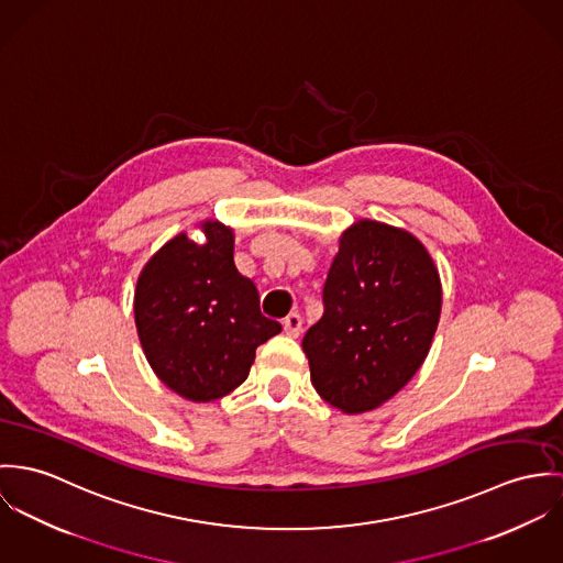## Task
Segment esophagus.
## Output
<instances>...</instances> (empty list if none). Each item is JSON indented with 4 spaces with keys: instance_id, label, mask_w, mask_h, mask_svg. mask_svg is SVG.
I'll list each match as a JSON object with an SVG mask.
<instances>
[{
    "instance_id": "34e87169",
    "label": "esophagus",
    "mask_w": 563,
    "mask_h": 563,
    "mask_svg": "<svg viewBox=\"0 0 563 563\" xmlns=\"http://www.w3.org/2000/svg\"><path fill=\"white\" fill-rule=\"evenodd\" d=\"M283 330L287 336H298L302 332V317L298 312H289L283 321Z\"/></svg>"
}]
</instances>
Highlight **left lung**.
Listing matches in <instances>:
<instances>
[{
    "label": "left lung",
    "instance_id": "8db88e82",
    "mask_svg": "<svg viewBox=\"0 0 563 563\" xmlns=\"http://www.w3.org/2000/svg\"><path fill=\"white\" fill-rule=\"evenodd\" d=\"M440 298L419 240L372 220L354 224L323 283V314L302 339L314 390L350 415L390 399L430 352Z\"/></svg>",
    "mask_w": 563,
    "mask_h": 563
}]
</instances>
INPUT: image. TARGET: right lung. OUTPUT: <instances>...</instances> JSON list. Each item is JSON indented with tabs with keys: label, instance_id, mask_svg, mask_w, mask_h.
Here are the masks:
<instances>
[{
	"label": "right lung",
	"instance_id": "1",
	"mask_svg": "<svg viewBox=\"0 0 563 563\" xmlns=\"http://www.w3.org/2000/svg\"><path fill=\"white\" fill-rule=\"evenodd\" d=\"M205 244L177 235L142 269L133 311L146 361L191 401L220 399L251 372L254 352L280 332L233 261V231L205 222Z\"/></svg>",
	"mask_w": 563,
	"mask_h": 563
}]
</instances>
